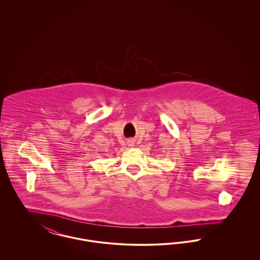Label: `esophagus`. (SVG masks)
I'll return each instance as SVG.
<instances>
[{
	"label": "esophagus",
	"instance_id": "esophagus-1",
	"mask_svg": "<svg viewBox=\"0 0 260 260\" xmlns=\"http://www.w3.org/2000/svg\"><path fill=\"white\" fill-rule=\"evenodd\" d=\"M127 144H128V146H131V147H133V146H135V142H134V140H127Z\"/></svg>",
	"mask_w": 260,
	"mask_h": 260
}]
</instances>
